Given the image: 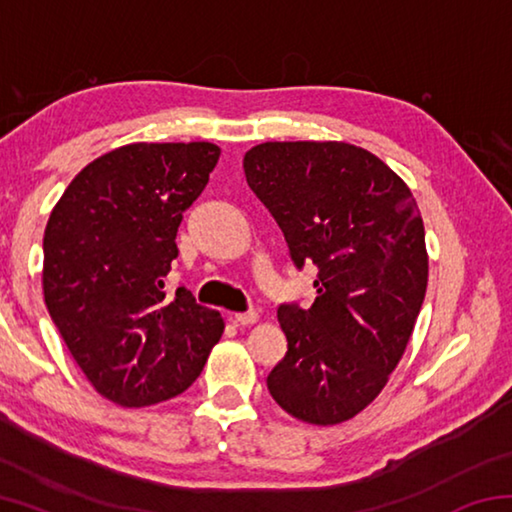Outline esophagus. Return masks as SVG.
I'll use <instances>...</instances> for the list:
<instances>
[{"instance_id":"1","label":"esophagus","mask_w":512,"mask_h":512,"mask_svg":"<svg viewBox=\"0 0 512 512\" xmlns=\"http://www.w3.org/2000/svg\"><path fill=\"white\" fill-rule=\"evenodd\" d=\"M259 320V314L257 311H244V314H235V323L237 325H255Z\"/></svg>"}]
</instances>
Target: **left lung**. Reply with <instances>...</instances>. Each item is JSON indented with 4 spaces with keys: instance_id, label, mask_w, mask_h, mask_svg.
<instances>
[{
    "instance_id": "left-lung-1",
    "label": "left lung",
    "mask_w": 512,
    "mask_h": 512,
    "mask_svg": "<svg viewBox=\"0 0 512 512\" xmlns=\"http://www.w3.org/2000/svg\"><path fill=\"white\" fill-rule=\"evenodd\" d=\"M244 173L293 264L318 266L314 305L277 309L287 357L268 393L307 424L348 422L384 391L427 293L418 203L386 162L348 142L257 144Z\"/></svg>"
}]
</instances>
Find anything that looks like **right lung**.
<instances>
[{"instance_id": "add662e5", "label": "right lung", "mask_w": 512, "mask_h": 512, "mask_svg": "<svg viewBox=\"0 0 512 512\" xmlns=\"http://www.w3.org/2000/svg\"><path fill=\"white\" fill-rule=\"evenodd\" d=\"M219 155L212 142L119 146L76 173L49 214V316L94 391L126 409L187 391L223 334L192 291H164L178 225Z\"/></svg>"}]
</instances>
